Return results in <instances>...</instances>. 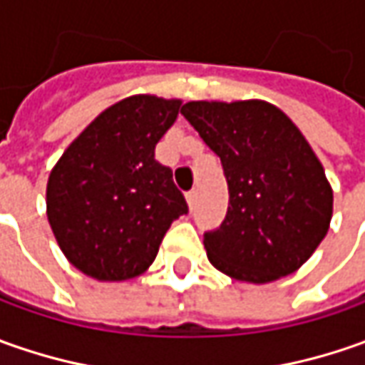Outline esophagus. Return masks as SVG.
<instances>
[{
  "instance_id": "obj_1",
  "label": "esophagus",
  "mask_w": 365,
  "mask_h": 365,
  "mask_svg": "<svg viewBox=\"0 0 365 365\" xmlns=\"http://www.w3.org/2000/svg\"><path fill=\"white\" fill-rule=\"evenodd\" d=\"M197 197H199V190L197 189H192L187 192V201H189V207L192 209L195 205H197Z\"/></svg>"
}]
</instances>
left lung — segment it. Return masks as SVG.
Segmentation results:
<instances>
[{
    "mask_svg": "<svg viewBox=\"0 0 365 365\" xmlns=\"http://www.w3.org/2000/svg\"><path fill=\"white\" fill-rule=\"evenodd\" d=\"M180 113L223 166L230 207L205 232L209 262L242 282L264 284L299 270L323 242L333 190L313 148L266 101H189Z\"/></svg>",
    "mask_w": 365,
    "mask_h": 365,
    "instance_id": "1",
    "label": "left lung"
}]
</instances>
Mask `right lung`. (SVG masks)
Here are the masks:
<instances>
[{
    "instance_id": "1",
    "label": "right lung",
    "mask_w": 365,
    "mask_h": 365,
    "mask_svg": "<svg viewBox=\"0 0 365 365\" xmlns=\"http://www.w3.org/2000/svg\"><path fill=\"white\" fill-rule=\"evenodd\" d=\"M178 99L133 95L107 107L64 150L46 187V215L66 259L97 280L146 272L170 223L189 213L154 150Z\"/></svg>"
}]
</instances>
